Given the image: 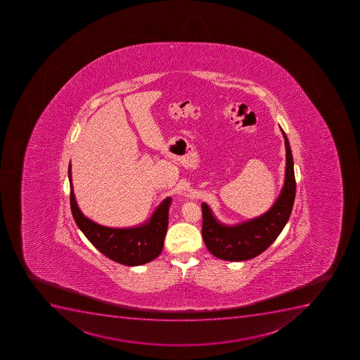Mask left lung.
Returning a JSON list of instances; mask_svg holds the SVG:
<instances>
[{"label":"left lung","instance_id":"1","mask_svg":"<svg viewBox=\"0 0 360 360\" xmlns=\"http://www.w3.org/2000/svg\"><path fill=\"white\" fill-rule=\"evenodd\" d=\"M283 131L285 145V184L271 208L255 219L236 225L219 222L207 203H202V237L212 255L228 262L255 258L272 244L288 222L295 200L296 182L292 150Z\"/></svg>","mask_w":360,"mask_h":360}]
</instances>
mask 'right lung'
I'll list each match as a JSON object with an SVG mask.
<instances>
[{"mask_svg":"<svg viewBox=\"0 0 360 360\" xmlns=\"http://www.w3.org/2000/svg\"><path fill=\"white\" fill-rule=\"evenodd\" d=\"M68 179L72 215L81 231L100 252L127 266L144 265L162 253L167 232L171 198H165L143 224L132 228H109L95 223L81 212L72 185L71 164L68 166Z\"/></svg>","mask_w":360,"mask_h":360,"instance_id":"add662e5","label":"right lung"}]
</instances>
